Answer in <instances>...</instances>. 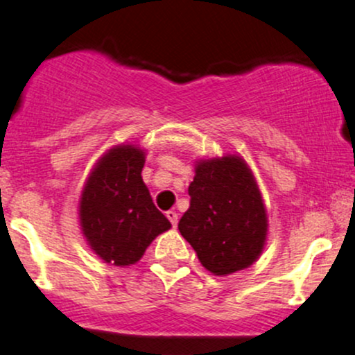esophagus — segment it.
<instances>
[{
	"label": "esophagus",
	"instance_id": "obj_1",
	"mask_svg": "<svg viewBox=\"0 0 355 355\" xmlns=\"http://www.w3.org/2000/svg\"><path fill=\"white\" fill-rule=\"evenodd\" d=\"M166 218L170 220V223H172V227L175 229V227H177V223H178V214H177V211L168 210V211H166Z\"/></svg>",
	"mask_w": 355,
	"mask_h": 355
}]
</instances>
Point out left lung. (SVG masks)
Listing matches in <instances>:
<instances>
[{
  "mask_svg": "<svg viewBox=\"0 0 355 355\" xmlns=\"http://www.w3.org/2000/svg\"><path fill=\"white\" fill-rule=\"evenodd\" d=\"M189 210L178 222L182 237L214 275L225 277L259 260L268 218L259 183L240 155L195 162Z\"/></svg>",
  "mask_w": 355,
  "mask_h": 355,
  "instance_id": "8db88e82",
  "label": "left lung"
}]
</instances>
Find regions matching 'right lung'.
<instances>
[{
    "mask_svg": "<svg viewBox=\"0 0 355 355\" xmlns=\"http://www.w3.org/2000/svg\"><path fill=\"white\" fill-rule=\"evenodd\" d=\"M146 150L120 144L93 165L78 200L80 229L87 245L116 267L137 263L150 243L172 223L153 205L141 168Z\"/></svg>",
    "mask_w": 355,
    "mask_h": 355,
    "instance_id": "right-lung-1",
    "label": "right lung"
}]
</instances>
